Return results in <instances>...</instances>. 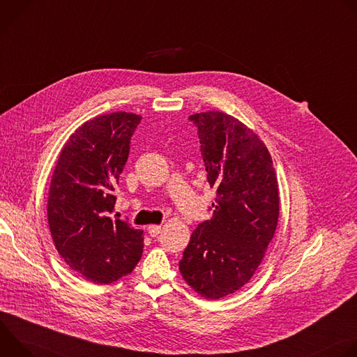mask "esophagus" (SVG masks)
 <instances>
[{
    "label": "esophagus",
    "instance_id": "obj_1",
    "mask_svg": "<svg viewBox=\"0 0 357 357\" xmlns=\"http://www.w3.org/2000/svg\"><path fill=\"white\" fill-rule=\"evenodd\" d=\"M148 233L151 237H157L160 233H161V226L158 225H152V226H148Z\"/></svg>",
    "mask_w": 357,
    "mask_h": 357
}]
</instances>
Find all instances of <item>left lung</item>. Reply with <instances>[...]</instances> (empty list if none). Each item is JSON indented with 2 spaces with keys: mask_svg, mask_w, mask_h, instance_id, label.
<instances>
[{
  "mask_svg": "<svg viewBox=\"0 0 357 357\" xmlns=\"http://www.w3.org/2000/svg\"><path fill=\"white\" fill-rule=\"evenodd\" d=\"M189 120L216 202L212 219L193 230L179 271L200 296L219 299L245 285L261 264L278 223V182L266 144L240 120L220 112Z\"/></svg>",
  "mask_w": 357,
  "mask_h": 357,
  "instance_id": "8db88e82",
  "label": "left lung"
}]
</instances>
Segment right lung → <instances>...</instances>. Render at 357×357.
<instances>
[{
    "instance_id": "right-lung-1",
    "label": "right lung",
    "mask_w": 357,
    "mask_h": 357,
    "mask_svg": "<svg viewBox=\"0 0 357 357\" xmlns=\"http://www.w3.org/2000/svg\"><path fill=\"white\" fill-rule=\"evenodd\" d=\"M141 116L119 112L82 124L58 158L47 197V222L65 263L94 284L130 274L142 256V230L113 218V195Z\"/></svg>"
}]
</instances>
